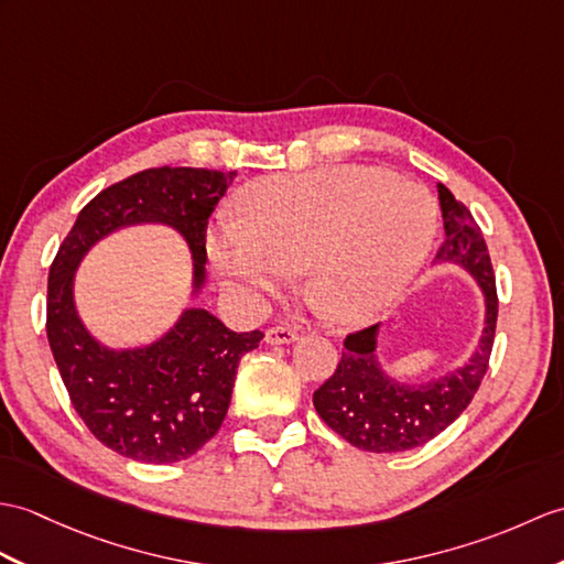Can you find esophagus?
Returning <instances> with one entry per match:
<instances>
[{
    "label": "esophagus",
    "instance_id": "esophagus-1",
    "mask_svg": "<svg viewBox=\"0 0 564 564\" xmlns=\"http://www.w3.org/2000/svg\"><path fill=\"white\" fill-rule=\"evenodd\" d=\"M297 338V332L293 329V326H285V324H279V326H271V329H267V344H291Z\"/></svg>",
    "mask_w": 564,
    "mask_h": 564
}]
</instances>
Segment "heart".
Wrapping results in <instances>:
<instances>
[{
    "label": "heart",
    "mask_w": 564,
    "mask_h": 564,
    "mask_svg": "<svg viewBox=\"0 0 564 564\" xmlns=\"http://www.w3.org/2000/svg\"><path fill=\"white\" fill-rule=\"evenodd\" d=\"M242 218L206 235L212 264L235 291L276 293L307 269V295L324 317L362 322L403 293L430 250L427 194L387 170L338 165L273 175L245 187Z\"/></svg>",
    "instance_id": "b5f03b06"
}]
</instances>
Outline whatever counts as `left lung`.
<instances>
[{
    "label": "left lung",
    "instance_id": "1",
    "mask_svg": "<svg viewBox=\"0 0 564 564\" xmlns=\"http://www.w3.org/2000/svg\"><path fill=\"white\" fill-rule=\"evenodd\" d=\"M444 218V240L437 259L462 264L486 293V329L478 350L462 370L423 387L389 379L375 358L377 326H365L344 338L334 375L314 391V409L336 435L352 447L377 454L415 449L437 437L459 417L488 372L497 324V288L488 245L480 226L454 194L437 185Z\"/></svg>",
    "mask_w": 564,
    "mask_h": 564
}]
</instances>
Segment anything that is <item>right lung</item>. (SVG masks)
<instances>
[{"label": "right lung", "instance_id": "obj_1", "mask_svg": "<svg viewBox=\"0 0 564 564\" xmlns=\"http://www.w3.org/2000/svg\"><path fill=\"white\" fill-rule=\"evenodd\" d=\"M235 170L149 167L102 189L78 214L47 279V341L76 413L98 442L127 459L175 464L199 452L228 413L235 372L264 334H235L206 310H187L161 341L108 350L74 310V269L105 235L132 223H167L204 283L206 228Z\"/></svg>", "mask_w": 564, "mask_h": 564}]
</instances>
